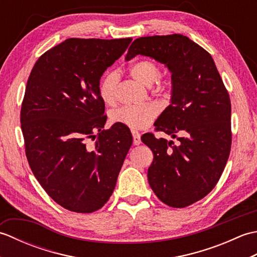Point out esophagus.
I'll return each mask as SVG.
<instances>
[{"instance_id":"1","label":"esophagus","mask_w":257,"mask_h":257,"mask_svg":"<svg viewBox=\"0 0 257 257\" xmlns=\"http://www.w3.org/2000/svg\"><path fill=\"white\" fill-rule=\"evenodd\" d=\"M132 134H133V137H134V145H135V146L140 145V144H141L140 134H139L138 132H136V130H133Z\"/></svg>"}]
</instances>
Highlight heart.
<instances>
[{"instance_id": "obj_1", "label": "heart", "mask_w": 257, "mask_h": 257, "mask_svg": "<svg viewBox=\"0 0 257 257\" xmlns=\"http://www.w3.org/2000/svg\"><path fill=\"white\" fill-rule=\"evenodd\" d=\"M129 73L135 79L146 86H151L158 79L160 70L157 65L151 61H139L134 63L129 67ZM119 80L117 72H108L102 76L98 91L101 100L105 103H112L116 98V88ZM157 91L166 89L165 84L158 83ZM158 113V109L154 103H144V105L122 106L113 109L110 112V119L113 123L122 124L130 129H144L154 121Z\"/></svg>"}]
</instances>
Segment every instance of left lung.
Masks as SVG:
<instances>
[{
	"label": "left lung",
	"instance_id": "1",
	"mask_svg": "<svg viewBox=\"0 0 257 257\" xmlns=\"http://www.w3.org/2000/svg\"><path fill=\"white\" fill-rule=\"evenodd\" d=\"M149 56L171 73V103L156 120L157 132L176 138L141 137L154 152L148 169L152 191L163 203L185 207L215 187L230 156L231 101L212 56L181 34L139 37L125 61Z\"/></svg>",
	"mask_w": 257,
	"mask_h": 257
}]
</instances>
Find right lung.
<instances>
[{
	"label": "right lung",
	"instance_id": "1",
	"mask_svg": "<svg viewBox=\"0 0 257 257\" xmlns=\"http://www.w3.org/2000/svg\"><path fill=\"white\" fill-rule=\"evenodd\" d=\"M132 41L68 38L43 54L30 74L21 109L26 158L42 188L66 210L91 213L105 205L132 147L122 125L103 129L98 91L102 74ZM89 138L94 145H86Z\"/></svg>",
	"mask_w": 257,
	"mask_h": 257
}]
</instances>
